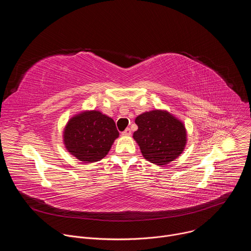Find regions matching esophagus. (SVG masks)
I'll return each instance as SVG.
<instances>
[{"label":"esophagus","instance_id":"34e87169","mask_svg":"<svg viewBox=\"0 0 251 251\" xmlns=\"http://www.w3.org/2000/svg\"><path fill=\"white\" fill-rule=\"evenodd\" d=\"M122 135H123V136H130V135H131V130H130V128H126V129L122 132Z\"/></svg>","mask_w":251,"mask_h":251}]
</instances>
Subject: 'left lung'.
I'll return each mask as SVG.
<instances>
[{
  "label": "left lung",
  "instance_id": "left-lung-1",
  "mask_svg": "<svg viewBox=\"0 0 251 251\" xmlns=\"http://www.w3.org/2000/svg\"><path fill=\"white\" fill-rule=\"evenodd\" d=\"M135 123L138 130L133 138L144 158L156 165H166L184 151L186 129L181 121L170 113L153 110L139 115Z\"/></svg>",
  "mask_w": 251,
  "mask_h": 251
}]
</instances>
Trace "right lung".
I'll return each mask as SVG.
<instances>
[{
    "label": "right lung",
    "instance_id": "add662e5",
    "mask_svg": "<svg viewBox=\"0 0 251 251\" xmlns=\"http://www.w3.org/2000/svg\"><path fill=\"white\" fill-rule=\"evenodd\" d=\"M63 136L70 154L84 163H93L107 155L119 132L113 119L93 110L71 118Z\"/></svg>",
    "mask_w": 251,
    "mask_h": 251
}]
</instances>
